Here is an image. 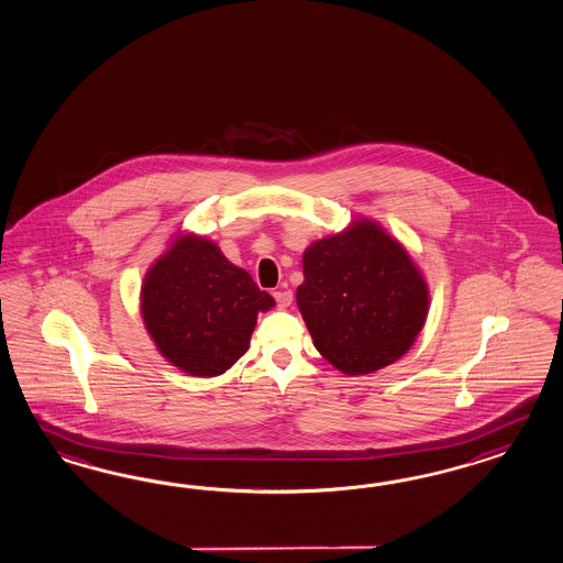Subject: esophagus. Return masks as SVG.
Here are the masks:
<instances>
[{"mask_svg":"<svg viewBox=\"0 0 563 563\" xmlns=\"http://www.w3.org/2000/svg\"><path fill=\"white\" fill-rule=\"evenodd\" d=\"M273 295L278 307H289L292 303V292L289 289L274 290Z\"/></svg>","mask_w":563,"mask_h":563,"instance_id":"esophagus-1","label":"esophagus"}]
</instances>
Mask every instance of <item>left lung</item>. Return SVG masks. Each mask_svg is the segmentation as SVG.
I'll return each instance as SVG.
<instances>
[{"mask_svg": "<svg viewBox=\"0 0 563 563\" xmlns=\"http://www.w3.org/2000/svg\"><path fill=\"white\" fill-rule=\"evenodd\" d=\"M297 305L321 356L366 375L410 350L428 316V285L401 243L361 219L311 243Z\"/></svg>", "mask_w": 563, "mask_h": 563, "instance_id": "obj_1", "label": "left lung"}]
</instances>
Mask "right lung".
I'll return each mask as SVG.
<instances>
[{"instance_id":"1","label":"right lung","mask_w":563,"mask_h":563,"mask_svg":"<svg viewBox=\"0 0 563 563\" xmlns=\"http://www.w3.org/2000/svg\"><path fill=\"white\" fill-rule=\"evenodd\" d=\"M274 299L231 264L217 243L178 235L141 287V316L167 363L192 377H214L250 349L260 311Z\"/></svg>"}]
</instances>
